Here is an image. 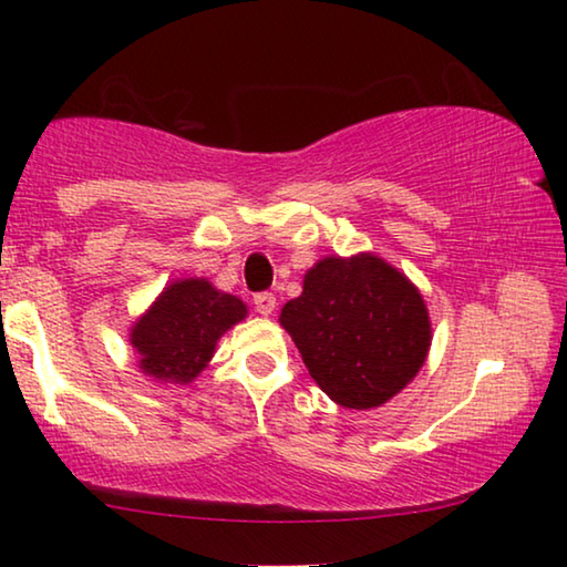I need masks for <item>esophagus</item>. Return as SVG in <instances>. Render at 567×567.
Instances as JSON below:
<instances>
[{"label":"esophagus","instance_id":"obj_1","mask_svg":"<svg viewBox=\"0 0 567 567\" xmlns=\"http://www.w3.org/2000/svg\"><path fill=\"white\" fill-rule=\"evenodd\" d=\"M275 305H277V300H275L272 292H257V295H255L257 312L265 315V318H270V315L275 312Z\"/></svg>","mask_w":567,"mask_h":567}]
</instances>
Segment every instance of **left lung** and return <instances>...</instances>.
I'll use <instances>...</instances> for the list:
<instances>
[{
  "label": "left lung",
  "instance_id": "8db88e82",
  "mask_svg": "<svg viewBox=\"0 0 567 567\" xmlns=\"http://www.w3.org/2000/svg\"><path fill=\"white\" fill-rule=\"evenodd\" d=\"M302 362L342 408L388 402L417 375L430 348L425 302L405 275L375 255L328 257L282 307Z\"/></svg>",
  "mask_w": 567,
  "mask_h": 567
}]
</instances>
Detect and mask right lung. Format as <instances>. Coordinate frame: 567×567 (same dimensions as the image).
Masks as SVG:
<instances>
[{
  "instance_id": "obj_1",
  "label": "right lung",
  "mask_w": 567,
  "mask_h": 567,
  "mask_svg": "<svg viewBox=\"0 0 567 567\" xmlns=\"http://www.w3.org/2000/svg\"><path fill=\"white\" fill-rule=\"evenodd\" d=\"M245 315L243 300L215 290L207 280L165 287L132 330L142 372L177 385L195 380L213 358L217 340Z\"/></svg>"
}]
</instances>
